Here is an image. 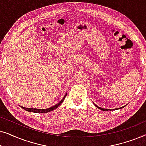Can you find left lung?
I'll return each mask as SVG.
<instances>
[{
    "label": "left lung",
    "mask_w": 146,
    "mask_h": 146,
    "mask_svg": "<svg viewBox=\"0 0 146 146\" xmlns=\"http://www.w3.org/2000/svg\"><path fill=\"white\" fill-rule=\"evenodd\" d=\"M96 106V107H97L98 108H99L100 110H103V111H111V110H117V109H121L122 108H123L124 106L123 107H121V108H115V109H105V108H100L99 106H96V104H94Z\"/></svg>",
    "instance_id": "1"
}]
</instances>
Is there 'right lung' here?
<instances>
[{
  "instance_id": "right-lung-1",
  "label": "right lung",
  "mask_w": 146,
  "mask_h": 146,
  "mask_svg": "<svg viewBox=\"0 0 146 146\" xmlns=\"http://www.w3.org/2000/svg\"><path fill=\"white\" fill-rule=\"evenodd\" d=\"M67 94H66L64 95V96L63 97V98L58 103L56 104H55L54 106H53L52 107H50L48 108H46V109H37V108H25V107H23V106H20L22 108L25 110L26 111H29V112H35V113H47V112H49V111H51L54 110L56 109L63 102L64 100L65 97L66 96Z\"/></svg>"
}]
</instances>
